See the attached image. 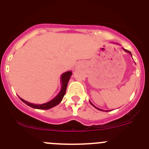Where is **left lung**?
I'll return each mask as SVG.
<instances>
[{"label":"left lung","instance_id":"left-lung-1","mask_svg":"<svg viewBox=\"0 0 149 149\" xmlns=\"http://www.w3.org/2000/svg\"><path fill=\"white\" fill-rule=\"evenodd\" d=\"M123 51H125V52H126V53H129V54H131V56H132V54H131V52H130V51H127V50L124 49V48H123ZM90 104H92V105H93V107H95V108H96V109H98V110H101V111H104V110H103V109H99V108L96 107H95V106H94L93 104H92V103H91V101H90ZM106 112H107V111H106Z\"/></svg>","mask_w":149,"mask_h":149}]
</instances>
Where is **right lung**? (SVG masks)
Listing matches in <instances>:
<instances>
[{"label":"right lung","mask_w":149,"mask_h":149,"mask_svg":"<svg viewBox=\"0 0 149 149\" xmlns=\"http://www.w3.org/2000/svg\"><path fill=\"white\" fill-rule=\"evenodd\" d=\"M72 75V72L70 71H67L65 73H62V76H61L60 81H61V90L59 91V93H58V95L56 97H54L52 100H51L48 102L45 103V104H32V103L28 102V101H25L24 99L21 98L20 97V99L23 102H24L25 104H27L28 106L34 108V109H49L51 108L54 107L56 106L59 103L62 101V100L63 99L64 95H65V93H66L67 87H68V83L70 80V78Z\"/></svg>","instance_id":"obj_1"}]
</instances>
